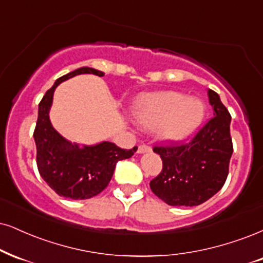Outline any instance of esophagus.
<instances>
[{
	"label": "esophagus",
	"instance_id": "esophagus-1",
	"mask_svg": "<svg viewBox=\"0 0 263 263\" xmlns=\"http://www.w3.org/2000/svg\"><path fill=\"white\" fill-rule=\"evenodd\" d=\"M150 151H151V147L147 146V145H145V144H142L138 147V154H144V152H150Z\"/></svg>",
	"mask_w": 263,
	"mask_h": 263
}]
</instances>
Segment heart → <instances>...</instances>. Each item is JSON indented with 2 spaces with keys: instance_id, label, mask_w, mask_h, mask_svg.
<instances>
[{
  "instance_id": "1",
  "label": "heart",
  "mask_w": 263,
  "mask_h": 263,
  "mask_svg": "<svg viewBox=\"0 0 263 263\" xmlns=\"http://www.w3.org/2000/svg\"><path fill=\"white\" fill-rule=\"evenodd\" d=\"M133 116L141 126L155 128L168 142H179L193 135L206 117V105L199 97L179 91H160L141 96L133 106Z\"/></svg>"
}]
</instances>
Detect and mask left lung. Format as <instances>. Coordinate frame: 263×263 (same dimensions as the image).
<instances>
[{"mask_svg": "<svg viewBox=\"0 0 263 263\" xmlns=\"http://www.w3.org/2000/svg\"><path fill=\"white\" fill-rule=\"evenodd\" d=\"M211 118L186 144L155 146L161 173L150 181L155 195L171 206H197L224 185L233 154L232 117L218 93L209 89Z\"/></svg>", "mask_w": 263, "mask_h": 263, "instance_id": "1", "label": "left lung"}]
</instances>
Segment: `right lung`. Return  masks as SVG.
Listing matches in <instances>:
<instances>
[{"label":"right lung","instance_id":"right-lung-1","mask_svg":"<svg viewBox=\"0 0 263 263\" xmlns=\"http://www.w3.org/2000/svg\"><path fill=\"white\" fill-rule=\"evenodd\" d=\"M79 74L105 76L101 70L82 67L58 78L39 103L34 130L36 164L41 178L58 195L73 200L90 199L101 193L112 179L117 162L130 158L138 150L137 146L124 150L109 141L82 147L66 140L53 128L48 113L54 90L64 80Z\"/></svg>","mask_w":263,"mask_h":263}]
</instances>
